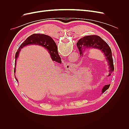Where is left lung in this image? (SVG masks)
Instances as JSON below:
<instances>
[{
	"instance_id": "obj_1",
	"label": "left lung",
	"mask_w": 129,
	"mask_h": 129,
	"mask_svg": "<svg viewBox=\"0 0 129 129\" xmlns=\"http://www.w3.org/2000/svg\"><path fill=\"white\" fill-rule=\"evenodd\" d=\"M77 47L79 50L80 55H82V49L83 47L96 48L102 52L109 66V74L110 76L114 70V62H113L112 52L110 47L102 38L98 36H85L78 41ZM110 87V84L105 85L102 89V93L105 92Z\"/></svg>"
}]
</instances>
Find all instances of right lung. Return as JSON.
Here are the masks:
<instances>
[{"label": "right lung", "instance_id": "1", "mask_svg": "<svg viewBox=\"0 0 129 129\" xmlns=\"http://www.w3.org/2000/svg\"><path fill=\"white\" fill-rule=\"evenodd\" d=\"M29 45H38L44 47L45 48L48 49L49 53H50V56L53 61H56L58 63H61V57L58 55L57 52V46L54 42L53 39L47 36V35L42 34H33L27 38L25 41L19 47L17 53H15V68L14 73L15 72V64H16V60L19 56V52L21 49L25 46ZM15 76V75H14ZM16 78V77H15ZM17 81V79L16 78Z\"/></svg>", "mask_w": 129, "mask_h": 129}]
</instances>
